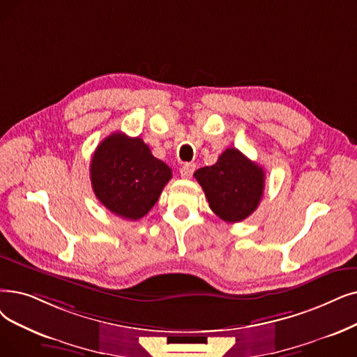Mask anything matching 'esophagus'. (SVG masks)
Masks as SVG:
<instances>
[{
    "label": "esophagus",
    "instance_id": "esophagus-1",
    "mask_svg": "<svg viewBox=\"0 0 357 357\" xmlns=\"http://www.w3.org/2000/svg\"><path fill=\"white\" fill-rule=\"evenodd\" d=\"M194 170H195V165L194 163H185V165L181 166L179 174H181L182 178H191L192 174H194Z\"/></svg>",
    "mask_w": 357,
    "mask_h": 357
}]
</instances>
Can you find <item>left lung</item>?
<instances>
[{
	"label": "left lung",
	"instance_id": "left-lung-1",
	"mask_svg": "<svg viewBox=\"0 0 357 357\" xmlns=\"http://www.w3.org/2000/svg\"><path fill=\"white\" fill-rule=\"evenodd\" d=\"M194 176L203 187L210 208L227 223L251 215L264 192V169L238 149L225 150L213 166L195 170Z\"/></svg>",
	"mask_w": 357,
	"mask_h": 357
}]
</instances>
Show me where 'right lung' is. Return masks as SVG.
Returning <instances> with one entry per match:
<instances>
[{
  "label": "right lung",
  "mask_w": 357,
  "mask_h": 357,
  "mask_svg": "<svg viewBox=\"0 0 357 357\" xmlns=\"http://www.w3.org/2000/svg\"><path fill=\"white\" fill-rule=\"evenodd\" d=\"M172 178V169L151 154L140 137L114 132L96 147L90 163L93 191L111 213L127 220L146 215Z\"/></svg>",
  "instance_id": "add662e5"
}]
</instances>
